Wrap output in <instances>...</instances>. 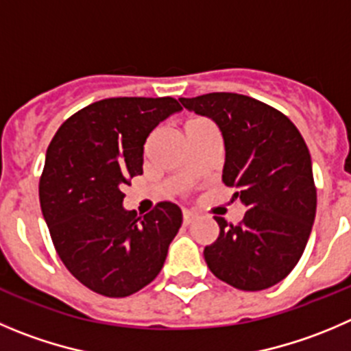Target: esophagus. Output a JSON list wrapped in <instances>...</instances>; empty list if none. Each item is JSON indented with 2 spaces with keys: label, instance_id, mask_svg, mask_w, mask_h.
Instances as JSON below:
<instances>
[{
  "label": "esophagus",
  "instance_id": "1",
  "mask_svg": "<svg viewBox=\"0 0 351 351\" xmlns=\"http://www.w3.org/2000/svg\"><path fill=\"white\" fill-rule=\"evenodd\" d=\"M195 219H196L195 212H189V210H184V212H182V220H184L186 226H188V223H191Z\"/></svg>",
  "mask_w": 351,
  "mask_h": 351
}]
</instances>
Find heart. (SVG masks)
Instances as JSON below:
<instances>
[{
  "instance_id": "heart-1",
  "label": "heart",
  "mask_w": 351,
  "mask_h": 351,
  "mask_svg": "<svg viewBox=\"0 0 351 351\" xmlns=\"http://www.w3.org/2000/svg\"><path fill=\"white\" fill-rule=\"evenodd\" d=\"M189 122H195V120H189ZM189 122H188V123H189Z\"/></svg>"
}]
</instances>
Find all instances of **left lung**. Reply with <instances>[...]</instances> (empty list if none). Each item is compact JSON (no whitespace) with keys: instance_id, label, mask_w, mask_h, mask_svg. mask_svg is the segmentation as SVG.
Returning <instances> with one entry per match:
<instances>
[{"instance_id":"1","label":"left lung","mask_w":351,"mask_h":351,"mask_svg":"<svg viewBox=\"0 0 351 351\" xmlns=\"http://www.w3.org/2000/svg\"><path fill=\"white\" fill-rule=\"evenodd\" d=\"M222 132V181L246 213L239 226L215 217L219 238L206 246L213 276L243 291L278 285L303 255L317 208L312 160L295 123L272 106L236 93L179 98Z\"/></svg>"}]
</instances>
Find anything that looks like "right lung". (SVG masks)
<instances>
[{
	"label": "right lung",
	"instance_id": "1",
	"mask_svg": "<svg viewBox=\"0 0 351 351\" xmlns=\"http://www.w3.org/2000/svg\"><path fill=\"white\" fill-rule=\"evenodd\" d=\"M182 106L173 98H106L73 113L51 139L39 202L56 253L73 278L110 298L139 291L162 270L182 223L162 202L145 217L122 206L143 173L149 132Z\"/></svg>",
	"mask_w": 351,
	"mask_h": 351
}]
</instances>
